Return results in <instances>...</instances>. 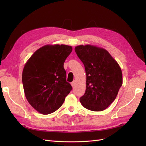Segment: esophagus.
Here are the masks:
<instances>
[{
	"label": "esophagus",
	"instance_id": "1",
	"mask_svg": "<svg viewBox=\"0 0 146 146\" xmlns=\"http://www.w3.org/2000/svg\"><path fill=\"white\" fill-rule=\"evenodd\" d=\"M75 83H76V82H75V81H73L72 82H71V83H70V84H71V86L72 87H74L75 86Z\"/></svg>",
	"mask_w": 146,
	"mask_h": 146
}]
</instances>
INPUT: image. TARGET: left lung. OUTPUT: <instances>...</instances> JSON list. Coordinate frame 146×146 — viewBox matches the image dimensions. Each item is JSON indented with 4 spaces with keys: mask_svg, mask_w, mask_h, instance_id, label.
Listing matches in <instances>:
<instances>
[{
    "mask_svg": "<svg viewBox=\"0 0 146 146\" xmlns=\"http://www.w3.org/2000/svg\"><path fill=\"white\" fill-rule=\"evenodd\" d=\"M75 51L86 74V91L80 98V103L91 111H103L115 100L122 85L120 66L103 48L80 45L75 47Z\"/></svg>",
    "mask_w": 146,
    "mask_h": 146,
    "instance_id": "8db88e82",
    "label": "left lung"
}]
</instances>
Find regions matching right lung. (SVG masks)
<instances>
[{
  "mask_svg": "<svg viewBox=\"0 0 146 146\" xmlns=\"http://www.w3.org/2000/svg\"><path fill=\"white\" fill-rule=\"evenodd\" d=\"M72 50V46L68 45H46L35 51L25 63L22 76L25 96L39 113L55 111L72 90L64 69Z\"/></svg>",
  "mask_w": 146,
  "mask_h": 146,
  "instance_id": "add662e5",
  "label": "right lung"
}]
</instances>
